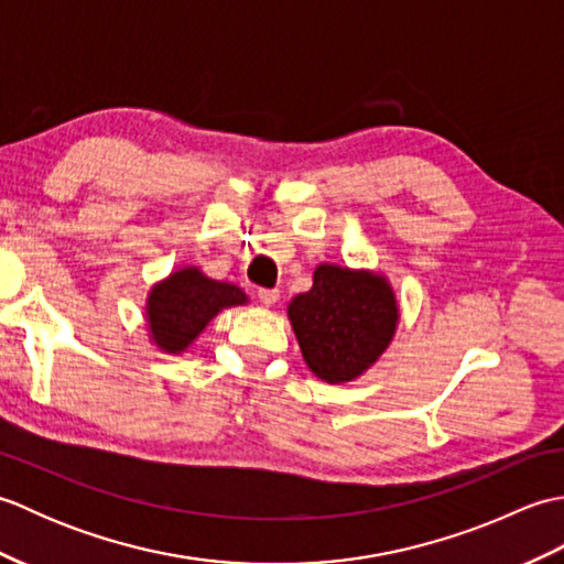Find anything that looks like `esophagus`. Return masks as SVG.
Returning <instances> with one entry per match:
<instances>
[{"mask_svg": "<svg viewBox=\"0 0 564 564\" xmlns=\"http://www.w3.org/2000/svg\"><path fill=\"white\" fill-rule=\"evenodd\" d=\"M257 295H259V301L263 305H275V303H279V297H281L279 289H259Z\"/></svg>", "mask_w": 564, "mask_h": 564, "instance_id": "34e87169", "label": "esophagus"}]
</instances>
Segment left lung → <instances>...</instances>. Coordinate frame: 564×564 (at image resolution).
Segmentation results:
<instances>
[{"instance_id": "1", "label": "left lung", "mask_w": 564, "mask_h": 564, "mask_svg": "<svg viewBox=\"0 0 564 564\" xmlns=\"http://www.w3.org/2000/svg\"><path fill=\"white\" fill-rule=\"evenodd\" d=\"M289 319L307 368L339 386L364 376L386 354L400 305L382 273L319 263L313 289L291 301Z\"/></svg>"}]
</instances>
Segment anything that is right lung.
Wrapping results in <instances>:
<instances>
[{"mask_svg":"<svg viewBox=\"0 0 564 564\" xmlns=\"http://www.w3.org/2000/svg\"><path fill=\"white\" fill-rule=\"evenodd\" d=\"M247 303V293L235 283L208 279L198 267H182L148 293L150 341L164 354H184L215 315Z\"/></svg>","mask_w":564,"mask_h":564,"instance_id":"1","label":"right lung"}]
</instances>
